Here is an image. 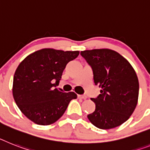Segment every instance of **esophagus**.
Returning a JSON list of instances; mask_svg holds the SVG:
<instances>
[{"instance_id":"1","label":"esophagus","mask_w":150,"mask_h":150,"mask_svg":"<svg viewBox=\"0 0 150 150\" xmlns=\"http://www.w3.org/2000/svg\"><path fill=\"white\" fill-rule=\"evenodd\" d=\"M78 98H79V99H83V100H84V99H86V95H82V94H79V95H78Z\"/></svg>"}]
</instances>
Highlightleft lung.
Listing matches in <instances>:
<instances>
[{"instance_id":"1","label":"left lung","mask_w":150,"mask_h":150,"mask_svg":"<svg viewBox=\"0 0 150 150\" xmlns=\"http://www.w3.org/2000/svg\"><path fill=\"white\" fill-rule=\"evenodd\" d=\"M81 56L92 69L94 82L100 94L91 98L95 110L88 115L99 129L121 125L135 110L139 95V81L134 69L121 55L108 49L85 50Z\"/></svg>"}]
</instances>
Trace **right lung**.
Instances as JSON below:
<instances>
[{"label": "right lung", "mask_w": 150, "mask_h": 150, "mask_svg": "<svg viewBox=\"0 0 150 150\" xmlns=\"http://www.w3.org/2000/svg\"><path fill=\"white\" fill-rule=\"evenodd\" d=\"M79 51L43 49L30 54L17 67L13 82V95L19 109L31 121L50 125L57 121L69 102L77 98L74 92L57 88L68 62Z\"/></svg>", "instance_id": "add662e5"}]
</instances>
